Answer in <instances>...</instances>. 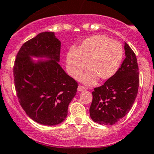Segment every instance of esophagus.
Listing matches in <instances>:
<instances>
[{
	"label": "esophagus",
	"mask_w": 154,
	"mask_h": 154,
	"mask_svg": "<svg viewBox=\"0 0 154 154\" xmlns=\"http://www.w3.org/2000/svg\"><path fill=\"white\" fill-rule=\"evenodd\" d=\"M77 91H85V87H84L83 86L79 85L78 87H77Z\"/></svg>",
	"instance_id": "1"
}]
</instances>
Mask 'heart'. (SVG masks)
Listing matches in <instances>:
<instances>
[{
    "label": "heart",
    "instance_id": "heart-1",
    "mask_svg": "<svg viewBox=\"0 0 154 154\" xmlns=\"http://www.w3.org/2000/svg\"><path fill=\"white\" fill-rule=\"evenodd\" d=\"M124 58V49L117 41L104 35L87 37L79 48H72L66 58L69 74L78 77L87 67L89 70L80 77L87 85H94L98 79L101 81L110 80L117 74Z\"/></svg>",
    "mask_w": 154,
    "mask_h": 154
}]
</instances>
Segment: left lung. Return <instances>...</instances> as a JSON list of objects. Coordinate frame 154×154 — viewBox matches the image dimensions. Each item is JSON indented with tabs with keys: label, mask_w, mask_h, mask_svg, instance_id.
Listing matches in <instances>:
<instances>
[{
	"label": "left lung",
	"mask_w": 154,
	"mask_h": 154,
	"mask_svg": "<svg viewBox=\"0 0 154 154\" xmlns=\"http://www.w3.org/2000/svg\"><path fill=\"white\" fill-rule=\"evenodd\" d=\"M125 59L117 74L103 85L94 88L90 116L94 122L113 125L128 113L135 101L139 87L137 57L124 43Z\"/></svg>",
	"instance_id": "1"
}]
</instances>
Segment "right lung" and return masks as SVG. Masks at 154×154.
<instances>
[{
  "label": "right lung",
  "mask_w": 154,
  "mask_h": 154,
  "mask_svg": "<svg viewBox=\"0 0 154 154\" xmlns=\"http://www.w3.org/2000/svg\"><path fill=\"white\" fill-rule=\"evenodd\" d=\"M60 53V41L54 32L45 31L22 45L14 65L20 106L30 118L43 125L62 123L77 93V83L59 64ZM32 57L40 60L34 62Z\"/></svg>",
  "instance_id": "right-lung-1"
}]
</instances>
